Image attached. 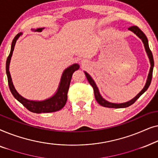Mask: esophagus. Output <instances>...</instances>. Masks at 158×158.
Listing matches in <instances>:
<instances>
[{
    "label": "esophagus",
    "mask_w": 158,
    "mask_h": 158,
    "mask_svg": "<svg viewBox=\"0 0 158 158\" xmlns=\"http://www.w3.org/2000/svg\"><path fill=\"white\" fill-rule=\"evenodd\" d=\"M83 64H85V62H84V63H83Z\"/></svg>",
    "instance_id": "esophagus-1"
}]
</instances>
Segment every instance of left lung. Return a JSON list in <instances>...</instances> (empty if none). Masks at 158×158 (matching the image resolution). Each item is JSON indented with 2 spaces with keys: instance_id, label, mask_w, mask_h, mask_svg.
Returning <instances> with one entry per match:
<instances>
[{
  "instance_id": "obj_1",
  "label": "left lung",
  "mask_w": 158,
  "mask_h": 158,
  "mask_svg": "<svg viewBox=\"0 0 158 158\" xmlns=\"http://www.w3.org/2000/svg\"><path fill=\"white\" fill-rule=\"evenodd\" d=\"M128 29L129 30V31H132L133 33H135L139 39H141L142 42H143V44H144V48H145L146 52H147V54H148L149 59H150V72H149V74L148 76V79H147L146 84H145V85H144V87L143 88V89H142L141 91H140L139 94H138L137 96L135 97V98H132L129 101H127V102H126V103H111V102H109V101H107L106 100H105V99L101 96L100 93H99L98 88L96 86V84L94 82V80L92 79V77L90 76V75L88 74V73L84 72L85 73V76H86V77H87L88 82H89V83L90 84V85H91L93 88H94V96H95V98H96V100L97 101V102H98L101 106H102L107 107V108H115V109L128 107V106H131V104H133V103H135V101H137V99L139 98L144 92L146 91L147 90H148V88H149V86H150V83H151V81H152V77L153 68H154V60H153V56H152V52H151V50L150 49V47H149L148 38H147L145 34H144L143 32L142 31V30L139 29V28H138L137 27H136V26H133V27H129Z\"/></svg>"
}]
</instances>
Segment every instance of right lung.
<instances>
[{
    "instance_id": "add662e5",
    "label": "right lung",
    "mask_w": 158,
    "mask_h": 158,
    "mask_svg": "<svg viewBox=\"0 0 158 158\" xmlns=\"http://www.w3.org/2000/svg\"><path fill=\"white\" fill-rule=\"evenodd\" d=\"M44 29V28H39L37 29L32 30L35 31H42V29ZM21 34H22L21 32L19 33L13 40L10 54L7 58V60H6V70L8 77V83L10 92H11L13 96H14V98L17 101H19L21 104H23V106L27 108L29 111L33 112V113H52V112L59 111V110L62 109L64 106V105H65L67 100H68V92L69 87H70L73 74L75 70H78L80 65L78 64H73L64 70L62 75L61 81H60L57 92L51 98L40 101H30L27 98H24L15 89L9 72V64L13 55V52H14V49L15 44H16L17 40H18Z\"/></svg>"
}]
</instances>
